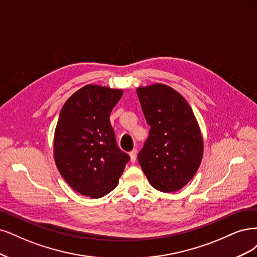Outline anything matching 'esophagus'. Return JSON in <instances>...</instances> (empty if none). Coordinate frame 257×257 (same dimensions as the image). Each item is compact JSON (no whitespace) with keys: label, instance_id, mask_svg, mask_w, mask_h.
Returning <instances> with one entry per match:
<instances>
[{"label":"esophagus","instance_id":"1","mask_svg":"<svg viewBox=\"0 0 257 257\" xmlns=\"http://www.w3.org/2000/svg\"><path fill=\"white\" fill-rule=\"evenodd\" d=\"M137 154H138V151L136 150V148L134 151L130 152V160H131L132 163H135L136 160H137Z\"/></svg>","mask_w":257,"mask_h":257}]
</instances>
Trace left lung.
Instances as JSON below:
<instances>
[{"label":"left lung","instance_id":"8db88e82","mask_svg":"<svg viewBox=\"0 0 257 257\" xmlns=\"http://www.w3.org/2000/svg\"><path fill=\"white\" fill-rule=\"evenodd\" d=\"M137 94L151 126L139 163L155 189L177 191L193 178L203 158V138L191 106L164 84L139 87Z\"/></svg>","mask_w":257,"mask_h":257}]
</instances>
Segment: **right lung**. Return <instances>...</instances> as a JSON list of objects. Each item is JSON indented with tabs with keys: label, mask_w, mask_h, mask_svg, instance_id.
I'll use <instances>...</instances> for the list:
<instances>
[{
	"label": "right lung",
	"mask_w": 257,
	"mask_h": 257,
	"mask_svg": "<svg viewBox=\"0 0 257 257\" xmlns=\"http://www.w3.org/2000/svg\"><path fill=\"white\" fill-rule=\"evenodd\" d=\"M122 89L88 84L63 105L54 134V160L74 191L101 197L117 186L130 160L117 146L110 122Z\"/></svg>",
	"instance_id": "1"
}]
</instances>
